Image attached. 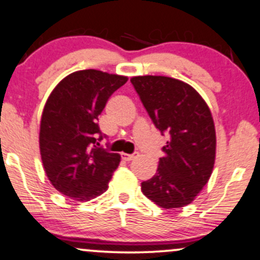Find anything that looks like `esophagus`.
<instances>
[{"mask_svg":"<svg viewBox=\"0 0 260 260\" xmlns=\"http://www.w3.org/2000/svg\"><path fill=\"white\" fill-rule=\"evenodd\" d=\"M122 159L124 161H131V160H134L137 156H138V153H134V154H126V153H122L121 154Z\"/></svg>","mask_w":260,"mask_h":260,"instance_id":"obj_1","label":"esophagus"}]
</instances>
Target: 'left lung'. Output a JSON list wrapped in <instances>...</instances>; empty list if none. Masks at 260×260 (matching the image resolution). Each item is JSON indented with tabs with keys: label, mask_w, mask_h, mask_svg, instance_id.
Here are the masks:
<instances>
[{
	"label": "left lung",
	"mask_w": 260,
	"mask_h": 260,
	"mask_svg": "<svg viewBox=\"0 0 260 260\" xmlns=\"http://www.w3.org/2000/svg\"><path fill=\"white\" fill-rule=\"evenodd\" d=\"M145 110L169 142L156 174L142 192L164 209L183 208L202 192L213 174L216 133L208 104L193 86L165 76L132 77Z\"/></svg>",
	"instance_id": "8db88e82"
}]
</instances>
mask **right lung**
Listing matches in <instances>:
<instances>
[{"instance_id":"obj_1","label":"right lung","mask_w":260,"mask_h":260,"mask_svg":"<svg viewBox=\"0 0 260 260\" xmlns=\"http://www.w3.org/2000/svg\"><path fill=\"white\" fill-rule=\"evenodd\" d=\"M127 77L77 71L51 91L40 121L39 147L45 174L61 194L76 202L96 198L109 187L121 156L96 147L98 124L107 100Z\"/></svg>"}]
</instances>
